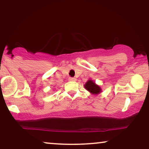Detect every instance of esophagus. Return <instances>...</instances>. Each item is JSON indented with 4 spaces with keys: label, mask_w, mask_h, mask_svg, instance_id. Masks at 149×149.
I'll list each match as a JSON object with an SVG mask.
<instances>
[{
    "label": "esophagus",
    "mask_w": 149,
    "mask_h": 149,
    "mask_svg": "<svg viewBox=\"0 0 149 149\" xmlns=\"http://www.w3.org/2000/svg\"><path fill=\"white\" fill-rule=\"evenodd\" d=\"M69 80H70V81H76V79L75 78H69Z\"/></svg>",
    "instance_id": "obj_1"
}]
</instances>
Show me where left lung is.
I'll return each instance as SVG.
<instances>
[{
    "instance_id": "left-lung-1",
    "label": "left lung",
    "mask_w": 149,
    "mask_h": 149,
    "mask_svg": "<svg viewBox=\"0 0 149 149\" xmlns=\"http://www.w3.org/2000/svg\"><path fill=\"white\" fill-rule=\"evenodd\" d=\"M84 87L92 94H98L101 92L100 87L95 84L92 80H88L84 85Z\"/></svg>"
}]
</instances>
